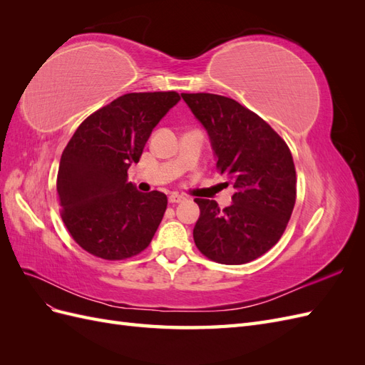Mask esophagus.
I'll return each mask as SVG.
<instances>
[{
  "instance_id": "1",
  "label": "esophagus",
  "mask_w": 365,
  "mask_h": 365,
  "mask_svg": "<svg viewBox=\"0 0 365 365\" xmlns=\"http://www.w3.org/2000/svg\"><path fill=\"white\" fill-rule=\"evenodd\" d=\"M182 201H185V197L181 196V195H178V193H170V195H169V202H170V204H180V202H182Z\"/></svg>"
}]
</instances>
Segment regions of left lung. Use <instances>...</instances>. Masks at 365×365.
<instances>
[{"mask_svg": "<svg viewBox=\"0 0 365 365\" xmlns=\"http://www.w3.org/2000/svg\"><path fill=\"white\" fill-rule=\"evenodd\" d=\"M212 140L216 169L236 189L233 204L220 210L196 197L201 216L195 244L210 260L242 264L263 256L284 233L297 197V175L286 141L256 113L233 98L182 93Z\"/></svg>", "mask_w": 365, "mask_h": 365, "instance_id": "8db88e82", "label": "left lung"}]
</instances>
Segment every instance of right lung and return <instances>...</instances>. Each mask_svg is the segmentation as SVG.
<instances>
[{
	"label": "right lung",
	"instance_id": "add662e5",
	"mask_svg": "<svg viewBox=\"0 0 365 365\" xmlns=\"http://www.w3.org/2000/svg\"><path fill=\"white\" fill-rule=\"evenodd\" d=\"M176 91L129 93L86 117L63 149L56 190L74 242L105 260L145 251L168 208L161 192L128 182L152 129L180 101Z\"/></svg>",
	"mask_w": 365,
	"mask_h": 365
}]
</instances>
